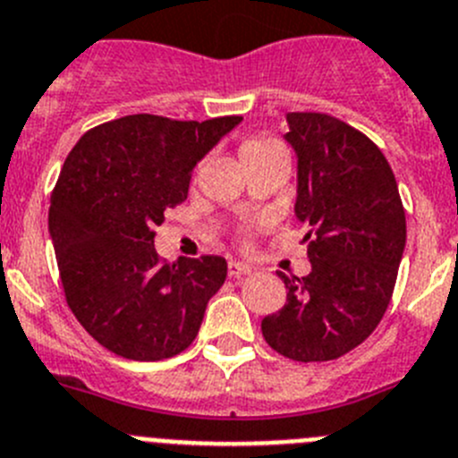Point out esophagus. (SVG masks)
<instances>
[{"mask_svg": "<svg viewBox=\"0 0 458 458\" xmlns=\"http://www.w3.org/2000/svg\"><path fill=\"white\" fill-rule=\"evenodd\" d=\"M228 271L233 278H242V276H249L250 271H253V267H249L246 262H239V259H233L228 267Z\"/></svg>", "mask_w": 458, "mask_h": 458, "instance_id": "obj_1", "label": "esophagus"}]
</instances>
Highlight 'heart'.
<instances>
[{"instance_id":"1","label":"heart","mask_w":458,"mask_h":458,"mask_svg":"<svg viewBox=\"0 0 458 458\" xmlns=\"http://www.w3.org/2000/svg\"><path fill=\"white\" fill-rule=\"evenodd\" d=\"M276 150H283L276 141L271 139H262V137H255V139H246L237 150V157H239V166L255 157H262V155H269V152Z\"/></svg>"}]
</instances>
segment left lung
Returning a JSON list of instances; mask_svg holds the SVG:
<instances>
[{
  "mask_svg": "<svg viewBox=\"0 0 458 458\" xmlns=\"http://www.w3.org/2000/svg\"><path fill=\"white\" fill-rule=\"evenodd\" d=\"M296 155L294 216L310 228V274L290 278L283 310L262 319L267 344L301 362L344 356L378 327L406 246L393 168L365 134L327 114H287Z\"/></svg>",
  "mask_w": 458,
  "mask_h": 458,
  "instance_id": "obj_1",
  "label": "left lung"
}]
</instances>
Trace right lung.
<instances>
[{"label": "right lung", "mask_w": 458, "mask_h": 458, "mask_svg": "<svg viewBox=\"0 0 458 458\" xmlns=\"http://www.w3.org/2000/svg\"><path fill=\"white\" fill-rule=\"evenodd\" d=\"M239 123L134 114L86 131L70 150L52 193L49 237L70 310L109 352L162 360L199 335L228 262L203 255L162 265L155 228L187 199L196 164Z\"/></svg>", "instance_id": "right-lung-1"}]
</instances>
